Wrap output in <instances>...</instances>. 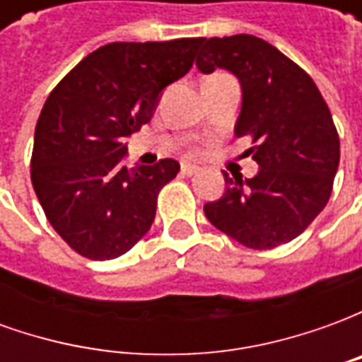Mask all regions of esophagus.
Returning a JSON list of instances; mask_svg holds the SVG:
<instances>
[{"instance_id":"obj_1","label":"esophagus","mask_w":362,"mask_h":362,"mask_svg":"<svg viewBox=\"0 0 362 362\" xmlns=\"http://www.w3.org/2000/svg\"><path fill=\"white\" fill-rule=\"evenodd\" d=\"M180 170H182V174H184V176H192V174L199 173V166L192 165V163H182Z\"/></svg>"}]
</instances>
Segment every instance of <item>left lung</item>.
Wrapping results in <instances>:
<instances>
[{
    "mask_svg": "<svg viewBox=\"0 0 362 362\" xmlns=\"http://www.w3.org/2000/svg\"><path fill=\"white\" fill-rule=\"evenodd\" d=\"M196 66L228 69L243 85L236 137H250L259 165L254 178H228L227 192L204 211L213 227L246 248L291 243L332 196L339 135L312 77L275 46L252 35L202 38Z\"/></svg>",
    "mask_w": 362,
    "mask_h": 362,
    "instance_id": "obj_1",
    "label": "left lung"
}]
</instances>
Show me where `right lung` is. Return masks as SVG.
<instances>
[{
  "label": "right lung",
  "instance_id": "obj_1",
  "mask_svg": "<svg viewBox=\"0 0 362 362\" xmlns=\"http://www.w3.org/2000/svg\"><path fill=\"white\" fill-rule=\"evenodd\" d=\"M199 38L112 42L83 58L46 98L36 122L30 180L67 246L89 259L132 250L155 221L174 158L124 165L126 139L153 116L158 95L194 66Z\"/></svg>",
  "mask_w": 362,
  "mask_h": 362
}]
</instances>
